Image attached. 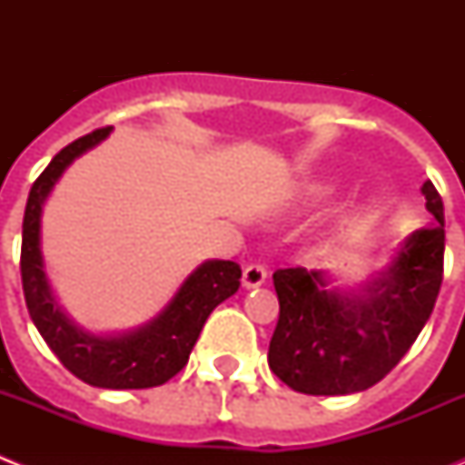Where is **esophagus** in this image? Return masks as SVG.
Returning a JSON list of instances; mask_svg holds the SVG:
<instances>
[{"instance_id": "1", "label": "esophagus", "mask_w": 465, "mask_h": 465, "mask_svg": "<svg viewBox=\"0 0 465 465\" xmlns=\"http://www.w3.org/2000/svg\"><path fill=\"white\" fill-rule=\"evenodd\" d=\"M268 279V270L262 268L261 262H252V265H246L244 274H242V283H244L246 289H256L261 283H265Z\"/></svg>"}]
</instances>
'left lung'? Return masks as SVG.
Returning <instances> with one entry per match:
<instances>
[{
	"label": "left lung",
	"instance_id": "left-lung-1",
	"mask_svg": "<svg viewBox=\"0 0 465 465\" xmlns=\"http://www.w3.org/2000/svg\"><path fill=\"white\" fill-rule=\"evenodd\" d=\"M438 223L402 242L391 268L363 295L323 289L322 272L286 268L272 274L279 322L270 340V371L293 391L344 396L384 380L429 322L445 268L442 197L424 183Z\"/></svg>",
	"mask_w": 465,
	"mask_h": 465
}]
</instances>
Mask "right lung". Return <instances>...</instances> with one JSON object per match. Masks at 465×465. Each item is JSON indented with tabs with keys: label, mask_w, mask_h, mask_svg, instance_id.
Masks as SVG:
<instances>
[{
	"label": "right lung",
	"mask_w": 465,
	"mask_h": 465,
	"mask_svg": "<svg viewBox=\"0 0 465 465\" xmlns=\"http://www.w3.org/2000/svg\"><path fill=\"white\" fill-rule=\"evenodd\" d=\"M109 133L111 127H100L64 146L35 182L23 219L20 277L36 331L72 375L100 389H149L165 384L188 363L207 316L240 289L242 270L232 261L203 262L158 319L121 338H94L69 322L57 307L44 272L39 249L41 207L69 163Z\"/></svg>",
	"instance_id": "right-lung-1"
}]
</instances>
